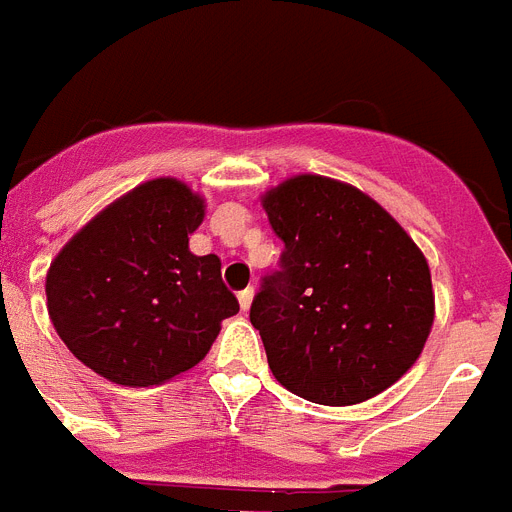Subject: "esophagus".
Here are the masks:
<instances>
[{"label": "esophagus", "mask_w": 512, "mask_h": 512, "mask_svg": "<svg viewBox=\"0 0 512 512\" xmlns=\"http://www.w3.org/2000/svg\"><path fill=\"white\" fill-rule=\"evenodd\" d=\"M238 301H240V308H243V311H248V308H251V303H253V287L240 290Z\"/></svg>", "instance_id": "obj_1"}]
</instances>
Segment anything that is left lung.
Instances as JSON below:
<instances>
[{
  "instance_id": "obj_1",
  "label": "left lung",
  "mask_w": 512,
  "mask_h": 512,
  "mask_svg": "<svg viewBox=\"0 0 512 512\" xmlns=\"http://www.w3.org/2000/svg\"><path fill=\"white\" fill-rule=\"evenodd\" d=\"M285 243L251 303L274 379L319 405H356L411 369L434 324L432 274L363 190L295 175L264 198Z\"/></svg>"
}]
</instances>
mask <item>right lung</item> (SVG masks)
I'll return each instance as SVG.
<instances>
[{"label":"right lung","instance_id":"right-lung-1","mask_svg":"<svg viewBox=\"0 0 512 512\" xmlns=\"http://www.w3.org/2000/svg\"><path fill=\"white\" fill-rule=\"evenodd\" d=\"M201 222L204 198L156 177L67 240L46 272V308L78 361L125 387L162 384L204 361L240 306L219 256L190 253Z\"/></svg>","mask_w":512,"mask_h":512}]
</instances>
